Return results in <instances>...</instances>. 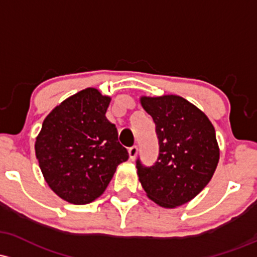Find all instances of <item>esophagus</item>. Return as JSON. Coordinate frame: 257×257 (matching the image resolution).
Segmentation results:
<instances>
[{"label": "esophagus", "mask_w": 257, "mask_h": 257, "mask_svg": "<svg viewBox=\"0 0 257 257\" xmlns=\"http://www.w3.org/2000/svg\"><path fill=\"white\" fill-rule=\"evenodd\" d=\"M128 154H129V159L134 161L138 156V146H132V148H129Z\"/></svg>", "instance_id": "esophagus-1"}]
</instances>
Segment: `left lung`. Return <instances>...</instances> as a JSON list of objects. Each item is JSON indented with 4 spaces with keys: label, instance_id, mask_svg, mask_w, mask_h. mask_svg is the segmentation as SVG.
Here are the masks:
<instances>
[{
    "label": "left lung",
    "instance_id": "1",
    "mask_svg": "<svg viewBox=\"0 0 257 257\" xmlns=\"http://www.w3.org/2000/svg\"><path fill=\"white\" fill-rule=\"evenodd\" d=\"M159 139L150 167L137 160L139 180L152 201L166 208L187 204L208 184L219 160L216 132L207 115L177 95L143 96Z\"/></svg>",
    "mask_w": 257,
    "mask_h": 257
}]
</instances>
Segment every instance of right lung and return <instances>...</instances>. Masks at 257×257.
Segmentation results:
<instances>
[{
    "mask_svg": "<svg viewBox=\"0 0 257 257\" xmlns=\"http://www.w3.org/2000/svg\"><path fill=\"white\" fill-rule=\"evenodd\" d=\"M109 102L97 89L81 90L50 112L36 138L42 176L70 204L85 205L102 195L117 166L129 157L105 115Z\"/></svg>",
    "mask_w": 257,
    "mask_h": 257,
    "instance_id": "obj_1",
    "label": "right lung"
}]
</instances>
